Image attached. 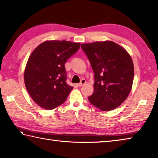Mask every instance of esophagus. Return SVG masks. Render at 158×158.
Returning <instances> with one entry per match:
<instances>
[{"instance_id":"obj_1","label":"esophagus","mask_w":158,"mask_h":158,"mask_svg":"<svg viewBox=\"0 0 158 158\" xmlns=\"http://www.w3.org/2000/svg\"><path fill=\"white\" fill-rule=\"evenodd\" d=\"M85 83H86V81H85V79H81V82L79 83V84H77V85H78L79 87H81V86H83V85H84Z\"/></svg>"}]
</instances>
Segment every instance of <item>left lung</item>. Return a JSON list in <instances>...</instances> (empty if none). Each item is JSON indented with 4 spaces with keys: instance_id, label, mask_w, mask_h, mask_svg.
Here are the masks:
<instances>
[{
    "instance_id": "1",
    "label": "left lung",
    "mask_w": 158,
    "mask_h": 158,
    "mask_svg": "<svg viewBox=\"0 0 158 158\" xmlns=\"http://www.w3.org/2000/svg\"><path fill=\"white\" fill-rule=\"evenodd\" d=\"M94 73V91L89 97L92 105L104 111L119 106L132 89L134 65L127 52L112 41L81 45Z\"/></svg>"
}]
</instances>
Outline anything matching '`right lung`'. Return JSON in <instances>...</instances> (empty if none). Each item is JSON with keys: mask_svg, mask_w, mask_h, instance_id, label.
Segmentation results:
<instances>
[{"mask_svg": "<svg viewBox=\"0 0 158 158\" xmlns=\"http://www.w3.org/2000/svg\"><path fill=\"white\" fill-rule=\"evenodd\" d=\"M79 47V43L50 40L32 52L26 66L24 82L37 105L51 110L65 101L73 87L66 83L65 64Z\"/></svg>", "mask_w": 158, "mask_h": 158, "instance_id": "1", "label": "right lung"}]
</instances>
